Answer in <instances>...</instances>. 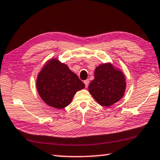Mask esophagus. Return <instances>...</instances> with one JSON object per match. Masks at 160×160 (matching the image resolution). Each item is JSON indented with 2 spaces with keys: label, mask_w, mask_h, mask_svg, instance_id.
<instances>
[{
  "label": "esophagus",
  "mask_w": 160,
  "mask_h": 160,
  "mask_svg": "<svg viewBox=\"0 0 160 160\" xmlns=\"http://www.w3.org/2000/svg\"><path fill=\"white\" fill-rule=\"evenodd\" d=\"M89 82H90V81H89V80H88V79L84 81V83H85V87H86V88H88V87Z\"/></svg>",
  "instance_id": "34e87169"
}]
</instances>
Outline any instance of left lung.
<instances>
[{
	"label": "left lung",
	"mask_w": 160,
	"mask_h": 160,
	"mask_svg": "<svg viewBox=\"0 0 160 160\" xmlns=\"http://www.w3.org/2000/svg\"><path fill=\"white\" fill-rule=\"evenodd\" d=\"M126 87V78L123 72L109 63L96 68L94 79L88 88L98 104L109 107L122 98Z\"/></svg>",
	"instance_id": "obj_1"
}]
</instances>
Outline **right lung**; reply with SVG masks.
I'll return each mask as SVG.
<instances>
[{
  "label": "right lung",
  "instance_id": "obj_1",
  "mask_svg": "<svg viewBox=\"0 0 160 160\" xmlns=\"http://www.w3.org/2000/svg\"><path fill=\"white\" fill-rule=\"evenodd\" d=\"M36 85L43 101L58 109L69 105L76 92L85 87L67 65L56 58L46 63L38 74Z\"/></svg>",
  "mask_w": 160,
  "mask_h": 160
}]
</instances>
